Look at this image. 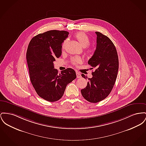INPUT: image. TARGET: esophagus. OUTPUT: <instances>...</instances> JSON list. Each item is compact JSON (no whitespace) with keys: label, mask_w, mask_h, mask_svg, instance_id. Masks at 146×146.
I'll use <instances>...</instances> for the list:
<instances>
[{"label":"esophagus","mask_w":146,"mask_h":146,"mask_svg":"<svg viewBox=\"0 0 146 146\" xmlns=\"http://www.w3.org/2000/svg\"><path fill=\"white\" fill-rule=\"evenodd\" d=\"M76 75H77V78H80L82 77V76H81V74H80V73H79V72H76Z\"/></svg>","instance_id":"esophagus-1"}]
</instances>
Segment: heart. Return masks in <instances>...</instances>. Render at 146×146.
Returning <instances> with one entry per match:
<instances>
[{
  "mask_svg": "<svg viewBox=\"0 0 146 146\" xmlns=\"http://www.w3.org/2000/svg\"><path fill=\"white\" fill-rule=\"evenodd\" d=\"M75 37L76 38V39L77 40L79 43H80V44L83 47H86L90 43V39H89V37L87 35H86L85 33H84L83 32H79V33H77L75 35ZM67 42V40H66L64 42V43L63 44V48H64ZM87 47L88 48H87L86 51L89 54H91V53H92V52L93 51V49L92 48L89 47V46ZM71 62L73 64L77 65L78 64H80L82 62V60L81 58H80L79 57H73L72 58Z\"/></svg>",
  "mask_w": 146,
  "mask_h": 146,
  "instance_id": "heart-1",
  "label": "heart"
}]
</instances>
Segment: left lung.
Wrapping results in <instances>:
<instances>
[{
    "mask_svg": "<svg viewBox=\"0 0 146 146\" xmlns=\"http://www.w3.org/2000/svg\"><path fill=\"white\" fill-rule=\"evenodd\" d=\"M96 34V48L88 64L95 68L93 77L84 89L81 90L83 98L90 103H98L105 99L111 92L119 69V58L116 49L111 40L99 32ZM82 76L88 78L83 74Z\"/></svg>",
    "mask_w": 146,
    "mask_h": 146,
    "instance_id": "1",
    "label": "left lung"
}]
</instances>
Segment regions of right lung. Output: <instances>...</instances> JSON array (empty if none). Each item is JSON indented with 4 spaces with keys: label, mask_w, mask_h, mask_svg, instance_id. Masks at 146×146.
<instances>
[{
    "label": "right lung",
    "mask_w": 146,
    "mask_h": 146,
    "mask_svg": "<svg viewBox=\"0 0 146 146\" xmlns=\"http://www.w3.org/2000/svg\"><path fill=\"white\" fill-rule=\"evenodd\" d=\"M66 31L50 30L34 37L29 44L26 60L31 82L37 94L50 102L62 97L68 84L77 76L67 68L58 74L53 62L62 54V44L68 36Z\"/></svg>",
    "instance_id": "right-lung-1"
}]
</instances>
